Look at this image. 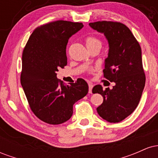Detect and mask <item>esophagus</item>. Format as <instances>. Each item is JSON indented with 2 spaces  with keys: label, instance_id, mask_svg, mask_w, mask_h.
Returning <instances> with one entry per match:
<instances>
[{
  "label": "esophagus",
  "instance_id": "obj_1",
  "mask_svg": "<svg viewBox=\"0 0 158 158\" xmlns=\"http://www.w3.org/2000/svg\"><path fill=\"white\" fill-rule=\"evenodd\" d=\"M93 84L92 83L89 82L88 83V87H89V94H91L92 93V88H93Z\"/></svg>",
  "mask_w": 158,
  "mask_h": 158
}]
</instances>
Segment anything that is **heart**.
<instances>
[{
    "label": "heart",
    "mask_w": 158,
    "mask_h": 158,
    "mask_svg": "<svg viewBox=\"0 0 158 158\" xmlns=\"http://www.w3.org/2000/svg\"><path fill=\"white\" fill-rule=\"evenodd\" d=\"M85 44L88 50L93 48H101L102 41L99 38L94 35H90L85 39Z\"/></svg>",
    "instance_id": "obj_1"
}]
</instances>
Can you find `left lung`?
Listing matches in <instances>:
<instances>
[{"mask_svg": "<svg viewBox=\"0 0 158 158\" xmlns=\"http://www.w3.org/2000/svg\"><path fill=\"white\" fill-rule=\"evenodd\" d=\"M90 27L104 33L109 50L105 60L104 77L115 85L103 90L97 85L92 90L100 94L103 102L97 113L109 123H119L126 119L138 106L146 83L143 68L142 52L138 41L126 25L114 21L90 23Z\"/></svg>", "mask_w": 158, "mask_h": 158, "instance_id": "1", "label": "left lung"}]
</instances>
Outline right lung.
Returning <instances> with one entry per match:
<instances>
[{
    "mask_svg": "<svg viewBox=\"0 0 158 158\" xmlns=\"http://www.w3.org/2000/svg\"><path fill=\"white\" fill-rule=\"evenodd\" d=\"M82 27V23L68 21L41 25L32 32L23 50L21 86L32 111L48 124L68 121L74 103L88 92L83 79L68 85L56 77L59 69L68 64L69 39Z\"/></svg>",
    "mask_w": 158,
    "mask_h": 158,
    "instance_id": "1",
    "label": "right lung"
}]
</instances>
